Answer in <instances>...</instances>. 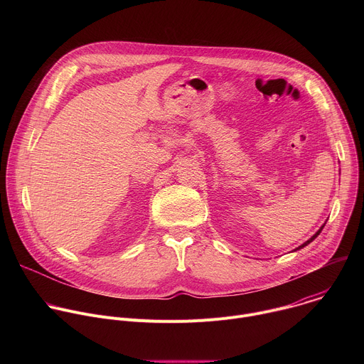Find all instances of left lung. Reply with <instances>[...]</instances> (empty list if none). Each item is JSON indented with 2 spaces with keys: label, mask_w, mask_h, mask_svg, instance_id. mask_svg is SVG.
<instances>
[{
  "label": "left lung",
  "mask_w": 364,
  "mask_h": 364,
  "mask_svg": "<svg viewBox=\"0 0 364 364\" xmlns=\"http://www.w3.org/2000/svg\"><path fill=\"white\" fill-rule=\"evenodd\" d=\"M324 226H326V225H323V226H321V228H320V230H318V232H317V233H316V235H314V236H313V237H311V239H308V240H306V242H305V243H302V245H301V246H299V247H296V249H301V247H304V246H306V245H308V243H311V242H313V240H314V239H316V237H317V236H318V235H320V233H321V230H323V228H324ZM296 249H295V250H296Z\"/></svg>",
  "instance_id": "left-lung-1"
}]
</instances>
